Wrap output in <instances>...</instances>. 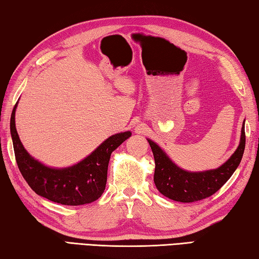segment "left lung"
<instances>
[{"label": "left lung", "instance_id": "8db88e82", "mask_svg": "<svg viewBox=\"0 0 259 259\" xmlns=\"http://www.w3.org/2000/svg\"><path fill=\"white\" fill-rule=\"evenodd\" d=\"M155 158L156 188L162 196L180 202H194L210 197L223 187L238 168L242 159L246 134L244 121L241 128L240 142L232 156L223 165L215 169L203 171H189L181 168L167 156V153L152 140L147 139Z\"/></svg>", "mask_w": 259, "mask_h": 259}]
</instances>
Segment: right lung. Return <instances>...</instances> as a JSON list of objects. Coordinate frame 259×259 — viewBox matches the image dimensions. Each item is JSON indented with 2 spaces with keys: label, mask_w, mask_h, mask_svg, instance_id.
I'll return each mask as SVG.
<instances>
[{
  "label": "right lung",
  "mask_w": 259,
  "mask_h": 259,
  "mask_svg": "<svg viewBox=\"0 0 259 259\" xmlns=\"http://www.w3.org/2000/svg\"><path fill=\"white\" fill-rule=\"evenodd\" d=\"M17 106L18 102L10 119L13 150L20 173L31 190L40 197L67 206L85 205L101 197L106 189L111 153L132 133L126 131L113 134L77 164L56 168L35 159L22 146L16 128Z\"/></svg>",
  "instance_id": "obj_1"
}]
</instances>
